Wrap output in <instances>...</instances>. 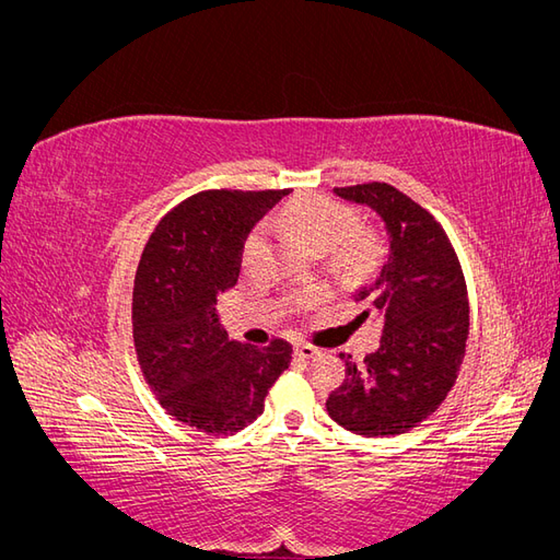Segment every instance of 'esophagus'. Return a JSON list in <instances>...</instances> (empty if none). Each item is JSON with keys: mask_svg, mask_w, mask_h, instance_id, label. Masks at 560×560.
I'll use <instances>...</instances> for the list:
<instances>
[{"mask_svg": "<svg viewBox=\"0 0 560 560\" xmlns=\"http://www.w3.org/2000/svg\"><path fill=\"white\" fill-rule=\"evenodd\" d=\"M322 350L319 348H315V346H311V343H296V358L299 360H313V358H317Z\"/></svg>", "mask_w": 560, "mask_h": 560, "instance_id": "1", "label": "esophagus"}]
</instances>
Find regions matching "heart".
Wrapping results in <instances>:
<instances>
[{"label": "heart", "mask_w": 560, "mask_h": 560, "mask_svg": "<svg viewBox=\"0 0 560 560\" xmlns=\"http://www.w3.org/2000/svg\"><path fill=\"white\" fill-rule=\"evenodd\" d=\"M282 222L296 231L299 238L306 243L313 252L325 254L336 249L343 243V259L348 261H364L371 252L369 238H346L358 231L360 217L346 202L334 200L327 196H306L292 202L290 208L282 212ZM264 245V229L254 231L247 241V257H254Z\"/></svg>", "instance_id": "heart-1"}]
</instances>
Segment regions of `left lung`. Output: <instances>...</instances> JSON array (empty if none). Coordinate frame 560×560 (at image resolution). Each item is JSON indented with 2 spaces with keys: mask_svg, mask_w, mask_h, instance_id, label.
Segmentation results:
<instances>
[{
  "mask_svg": "<svg viewBox=\"0 0 560 560\" xmlns=\"http://www.w3.org/2000/svg\"><path fill=\"white\" fill-rule=\"evenodd\" d=\"M374 210L387 235V257L354 301L358 319L381 322V348L346 362V381L327 399L338 425L362 436H395L432 416L460 371L469 303L460 261L442 224L385 182L334 189Z\"/></svg>",
  "mask_w": 560,
  "mask_h": 560,
  "instance_id": "obj_1",
  "label": "left lung"
}]
</instances>
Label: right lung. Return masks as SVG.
<instances>
[{"instance_id":"obj_1","label":"right lung","mask_w":560,"mask_h":560,"mask_svg":"<svg viewBox=\"0 0 560 560\" xmlns=\"http://www.w3.org/2000/svg\"><path fill=\"white\" fill-rule=\"evenodd\" d=\"M287 194L200 191L161 219L142 252L132 290L142 374L163 409L200 432L247 428L292 362L282 338L233 341L217 313V296L238 282L249 231Z\"/></svg>"}]
</instances>
